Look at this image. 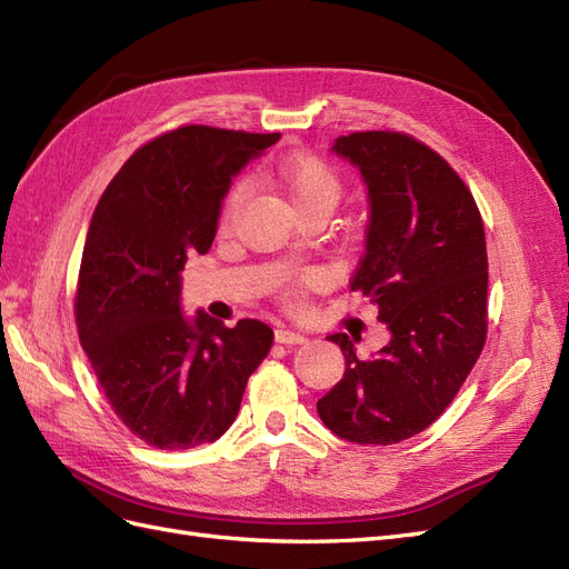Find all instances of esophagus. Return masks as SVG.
<instances>
[{
  "instance_id": "obj_1",
  "label": "esophagus",
  "mask_w": 569,
  "mask_h": 569,
  "mask_svg": "<svg viewBox=\"0 0 569 569\" xmlns=\"http://www.w3.org/2000/svg\"><path fill=\"white\" fill-rule=\"evenodd\" d=\"M274 339L280 343H303L306 337L299 332H291V330H274Z\"/></svg>"
}]
</instances>
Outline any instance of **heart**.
Segmentation results:
<instances>
[{
    "label": "heart",
    "instance_id": "1",
    "mask_svg": "<svg viewBox=\"0 0 569 569\" xmlns=\"http://www.w3.org/2000/svg\"><path fill=\"white\" fill-rule=\"evenodd\" d=\"M274 180H278L287 201L295 206V211L316 209V206L332 211L341 194V182L335 170L313 153H295V157L280 161L274 168ZM244 194L247 184H234L226 197V203H222V216L230 218L237 206L242 203Z\"/></svg>",
    "mask_w": 569,
    "mask_h": 569
}]
</instances>
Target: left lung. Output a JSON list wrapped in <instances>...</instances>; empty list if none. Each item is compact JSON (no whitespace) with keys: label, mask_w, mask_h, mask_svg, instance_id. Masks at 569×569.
Listing matches in <instances>:
<instances>
[{"label":"left lung","mask_w":569,"mask_h":569,"mask_svg":"<svg viewBox=\"0 0 569 569\" xmlns=\"http://www.w3.org/2000/svg\"><path fill=\"white\" fill-rule=\"evenodd\" d=\"M332 151L368 187L366 253L351 280L391 339L360 360L349 335L341 382L318 401L337 437L389 446L449 408L487 339V239L470 189L437 151L403 132H351Z\"/></svg>","instance_id":"left-lung-1"}]
</instances>
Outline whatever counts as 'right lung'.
I'll return each instance as SVG.
<instances>
[{"label":"right lung","mask_w":569,"mask_h":569,"mask_svg":"<svg viewBox=\"0 0 569 569\" xmlns=\"http://www.w3.org/2000/svg\"><path fill=\"white\" fill-rule=\"evenodd\" d=\"M278 140L209 126L166 132L132 153L94 209L76 295L80 343L116 416L157 449L226 435L270 351L261 320L187 318L180 270L211 249L232 178Z\"/></svg>","instance_id":"add662e5"}]
</instances>
